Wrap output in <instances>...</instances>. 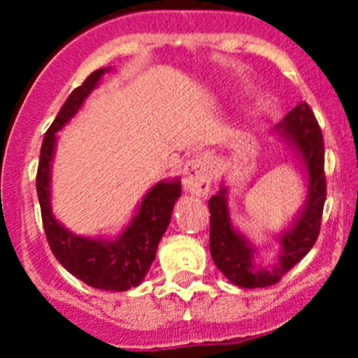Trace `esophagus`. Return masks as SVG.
Segmentation results:
<instances>
[{
    "label": "esophagus",
    "mask_w": 358,
    "mask_h": 358,
    "mask_svg": "<svg viewBox=\"0 0 358 358\" xmlns=\"http://www.w3.org/2000/svg\"><path fill=\"white\" fill-rule=\"evenodd\" d=\"M213 182V164L208 156L194 157L183 166L182 183L183 189L192 196L206 197Z\"/></svg>",
    "instance_id": "esophagus-1"
}]
</instances>
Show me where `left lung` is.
Segmentation results:
<instances>
[{
	"instance_id": "left-lung-1",
	"label": "left lung",
	"mask_w": 358,
	"mask_h": 358,
	"mask_svg": "<svg viewBox=\"0 0 358 358\" xmlns=\"http://www.w3.org/2000/svg\"><path fill=\"white\" fill-rule=\"evenodd\" d=\"M273 133L282 138L306 171V201L286 230L273 236L279 252L272 265L256 262V249L251 241L232 223L229 208V189L222 185L209 199V249L220 272L232 284L246 289L268 287L284 275L313 248L320 232L322 209L326 202L324 176V138L308 103L296 106Z\"/></svg>"
}]
</instances>
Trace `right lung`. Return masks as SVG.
<instances>
[{
  "instance_id": "obj_1",
  "label": "right lung",
  "mask_w": 358,
  "mask_h": 358,
  "mask_svg": "<svg viewBox=\"0 0 358 358\" xmlns=\"http://www.w3.org/2000/svg\"><path fill=\"white\" fill-rule=\"evenodd\" d=\"M110 67L99 69L69 95L43 138L36 189L50 249L60 265L88 286L103 291H128L142 284L156 259L159 241L171 222L173 206L182 194L178 178L161 180L143 196L131 222L114 239L85 237L66 229L52 211V162L57 133L78 114Z\"/></svg>"
}]
</instances>
